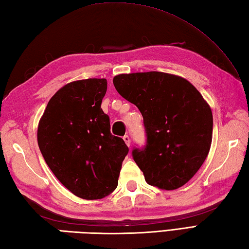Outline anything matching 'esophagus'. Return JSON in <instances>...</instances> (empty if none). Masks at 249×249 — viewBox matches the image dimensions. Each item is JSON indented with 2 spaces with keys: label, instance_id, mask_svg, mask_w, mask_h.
Here are the masks:
<instances>
[{
  "label": "esophagus",
  "instance_id": "34e87169",
  "mask_svg": "<svg viewBox=\"0 0 249 249\" xmlns=\"http://www.w3.org/2000/svg\"><path fill=\"white\" fill-rule=\"evenodd\" d=\"M123 140L125 141L126 145H127V146H130V138H129V137H128L127 135H126V136H124V137H123Z\"/></svg>",
  "mask_w": 249,
  "mask_h": 249
}]
</instances>
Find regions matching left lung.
Wrapping results in <instances>:
<instances>
[{
    "label": "left lung",
    "instance_id": "1",
    "mask_svg": "<svg viewBox=\"0 0 249 249\" xmlns=\"http://www.w3.org/2000/svg\"><path fill=\"white\" fill-rule=\"evenodd\" d=\"M113 84L143 116L146 145L133 151L146 183L163 190L186 184L211 149L210 105L183 77L161 71L121 73Z\"/></svg>",
    "mask_w": 249,
    "mask_h": 249
}]
</instances>
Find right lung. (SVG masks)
Returning <instances> with one entry per match:
<instances>
[{
  "label": "right lung",
  "mask_w": 249,
  "mask_h": 249,
  "mask_svg": "<svg viewBox=\"0 0 249 249\" xmlns=\"http://www.w3.org/2000/svg\"><path fill=\"white\" fill-rule=\"evenodd\" d=\"M106 79L65 84L49 100L37 128V142L56 178L79 198L102 199L118 186L128 147L110 133L100 108Z\"/></svg>",
  "instance_id": "obj_1"
}]
</instances>
